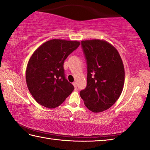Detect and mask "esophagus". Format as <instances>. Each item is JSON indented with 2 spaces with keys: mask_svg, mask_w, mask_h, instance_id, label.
<instances>
[{
  "mask_svg": "<svg viewBox=\"0 0 150 150\" xmlns=\"http://www.w3.org/2000/svg\"><path fill=\"white\" fill-rule=\"evenodd\" d=\"M73 86H74L75 89H77V83H76V82H73Z\"/></svg>",
  "mask_w": 150,
  "mask_h": 150,
  "instance_id": "1",
  "label": "esophagus"
}]
</instances>
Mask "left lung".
Segmentation results:
<instances>
[{
  "label": "left lung",
  "instance_id": "obj_1",
  "mask_svg": "<svg viewBox=\"0 0 150 150\" xmlns=\"http://www.w3.org/2000/svg\"><path fill=\"white\" fill-rule=\"evenodd\" d=\"M87 67V86L80 96L88 109L95 113L111 108L122 93L125 71L115 47L99 39L81 41Z\"/></svg>",
  "mask_w": 150,
  "mask_h": 150
}]
</instances>
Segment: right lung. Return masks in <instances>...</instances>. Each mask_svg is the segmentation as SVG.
<instances>
[{
  "label": "right lung",
  "mask_w": 150,
  "mask_h": 150,
  "mask_svg": "<svg viewBox=\"0 0 150 150\" xmlns=\"http://www.w3.org/2000/svg\"><path fill=\"white\" fill-rule=\"evenodd\" d=\"M79 45L76 41L52 39L33 53L27 64L26 81L38 103L47 108H57L74 90L66 79L63 63Z\"/></svg>",
  "instance_id": "obj_1"
}]
</instances>
